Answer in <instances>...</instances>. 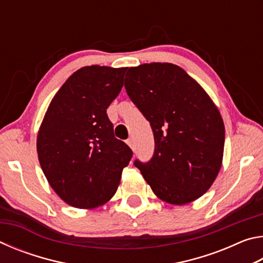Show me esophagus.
<instances>
[{
  "mask_svg": "<svg viewBox=\"0 0 263 263\" xmlns=\"http://www.w3.org/2000/svg\"><path fill=\"white\" fill-rule=\"evenodd\" d=\"M126 144L130 146L131 149H135V142H133V139L132 138H128V139L126 140Z\"/></svg>",
  "mask_w": 263,
  "mask_h": 263,
  "instance_id": "obj_1",
  "label": "esophagus"
}]
</instances>
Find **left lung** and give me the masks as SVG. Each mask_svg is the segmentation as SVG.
I'll use <instances>...</instances> for the list:
<instances>
[{
	"mask_svg": "<svg viewBox=\"0 0 263 263\" xmlns=\"http://www.w3.org/2000/svg\"><path fill=\"white\" fill-rule=\"evenodd\" d=\"M125 89L152 126L153 158L136 160L161 201L194 202L210 189L222 163L225 126L211 97L183 68L169 62L130 67Z\"/></svg>",
	"mask_w": 263,
	"mask_h": 263,
	"instance_id": "obj_1",
	"label": "left lung"
}]
</instances>
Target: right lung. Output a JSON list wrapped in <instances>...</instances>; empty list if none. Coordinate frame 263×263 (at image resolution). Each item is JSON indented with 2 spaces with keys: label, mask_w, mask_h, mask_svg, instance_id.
Returning <instances> with one entry per match:
<instances>
[{
  "label": "right lung",
  "mask_w": 263,
  "mask_h": 263,
  "mask_svg": "<svg viewBox=\"0 0 263 263\" xmlns=\"http://www.w3.org/2000/svg\"><path fill=\"white\" fill-rule=\"evenodd\" d=\"M126 67L86 66L66 80L39 127L37 153L48 183L78 209L103 205L115 195L132 158L114 136L106 109L123 87Z\"/></svg>",
  "instance_id": "1"
}]
</instances>
